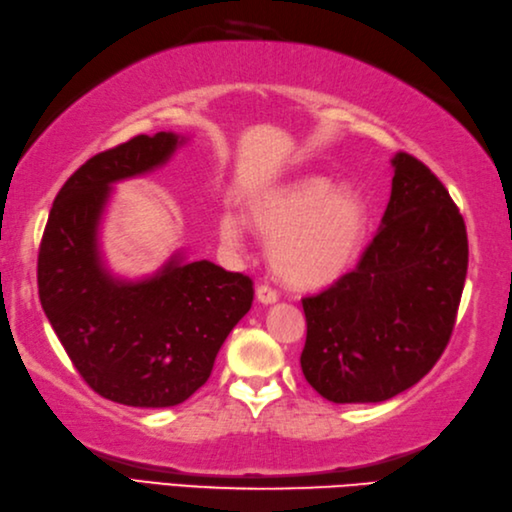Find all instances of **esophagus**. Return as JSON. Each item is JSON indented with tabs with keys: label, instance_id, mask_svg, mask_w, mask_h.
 Listing matches in <instances>:
<instances>
[{
	"label": "esophagus",
	"instance_id": "1",
	"mask_svg": "<svg viewBox=\"0 0 512 512\" xmlns=\"http://www.w3.org/2000/svg\"><path fill=\"white\" fill-rule=\"evenodd\" d=\"M256 298H258V302H263V304H274L278 300V293H276V289H271L269 285H258L256 287Z\"/></svg>",
	"mask_w": 512,
	"mask_h": 512
}]
</instances>
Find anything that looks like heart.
Instances as JSON below:
<instances>
[{"label":"heart","mask_w":512,"mask_h":512,"mask_svg":"<svg viewBox=\"0 0 512 512\" xmlns=\"http://www.w3.org/2000/svg\"><path fill=\"white\" fill-rule=\"evenodd\" d=\"M249 223L269 241L276 276L298 289L324 287L337 280L355 258L366 201L352 188H333L324 177H302L260 192L247 208ZM221 241L238 249L243 221L234 212L219 219Z\"/></svg>","instance_id":"b5f03b06"}]
</instances>
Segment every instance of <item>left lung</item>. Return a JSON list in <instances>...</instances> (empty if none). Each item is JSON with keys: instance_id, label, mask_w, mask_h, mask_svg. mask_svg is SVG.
I'll return each instance as SVG.
<instances>
[{"instance_id": "obj_1", "label": "left lung", "mask_w": 512, "mask_h": 512, "mask_svg": "<svg viewBox=\"0 0 512 512\" xmlns=\"http://www.w3.org/2000/svg\"><path fill=\"white\" fill-rule=\"evenodd\" d=\"M392 195L357 267L302 298V372L333 403H379L436 366L469 267L467 225L442 181L410 153L392 157Z\"/></svg>"}]
</instances>
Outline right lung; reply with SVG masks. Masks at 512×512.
I'll list each match as a JSON object with an SVG mask.
<instances>
[{"instance_id": "right-lung-1", "label": "right lung", "mask_w": 512, "mask_h": 512, "mask_svg": "<svg viewBox=\"0 0 512 512\" xmlns=\"http://www.w3.org/2000/svg\"><path fill=\"white\" fill-rule=\"evenodd\" d=\"M184 142L135 135L65 181L45 223L37 282L45 315L85 383L131 407H173L208 381L217 352L252 309L254 282L210 260L170 256L155 276L113 278L98 252L111 184L144 175Z\"/></svg>"}]
</instances>
